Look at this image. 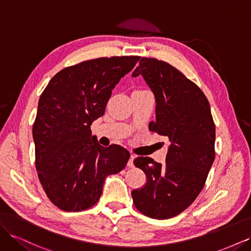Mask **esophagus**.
Masks as SVG:
<instances>
[{"label":"esophagus","mask_w":251,"mask_h":251,"mask_svg":"<svg viewBox=\"0 0 251 251\" xmlns=\"http://www.w3.org/2000/svg\"><path fill=\"white\" fill-rule=\"evenodd\" d=\"M134 159H135V155H133V154H131V156H130V159H128V161H127V166L128 168H133L134 166Z\"/></svg>","instance_id":"esophagus-1"}]
</instances>
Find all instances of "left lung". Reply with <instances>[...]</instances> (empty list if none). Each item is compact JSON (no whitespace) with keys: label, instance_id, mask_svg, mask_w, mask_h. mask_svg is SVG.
Segmentation results:
<instances>
[{"label":"left lung","instance_id":"left-lung-1","mask_svg":"<svg viewBox=\"0 0 251 251\" xmlns=\"http://www.w3.org/2000/svg\"><path fill=\"white\" fill-rule=\"evenodd\" d=\"M141 76L155 95L156 120L151 132L171 141L165 163L137 157L134 164L147 176L132 198L141 214L170 219L186 209L201 193L215 160L216 126L209 102L200 88L176 68L142 57L132 76Z\"/></svg>","mask_w":251,"mask_h":251}]
</instances>
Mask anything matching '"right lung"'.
<instances>
[{
	"label": "right lung",
	"mask_w": 251,
	"mask_h": 251,
	"mask_svg": "<svg viewBox=\"0 0 251 251\" xmlns=\"http://www.w3.org/2000/svg\"><path fill=\"white\" fill-rule=\"evenodd\" d=\"M139 56H112L67 67L42 93L32 134L37 176L49 200L81 211L100 200L104 180L123 171L130 151L101 147L91 125L102 116L112 90Z\"/></svg>",
	"instance_id": "right-lung-1"
}]
</instances>
